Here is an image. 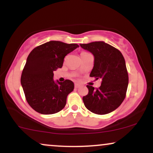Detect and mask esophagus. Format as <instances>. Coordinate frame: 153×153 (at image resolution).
I'll list each match as a JSON object with an SVG mask.
<instances>
[{
	"mask_svg": "<svg viewBox=\"0 0 153 153\" xmlns=\"http://www.w3.org/2000/svg\"><path fill=\"white\" fill-rule=\"evenodd\" d=\"M80 86V84H78V83H75V88H79Z\"/></svg>",
	"mask_w": 153,
	"mask_h": 153,
	"instance_id": "esophagus-1",
	"label": "esophagus"
}]
</instances>
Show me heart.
Returning a JSON list of instances; mask_svg holds the SVG:
<instances>
[{
  "instance_id": "1",
  "label": "heart",
  "mask_w": 153,
  "mask_h": 153,
  "mask_svg": "<svg viewBox=\"0 0 153 153\" xmlns=\"http://www.w3.org/2000/svg\"><path fill=\"white\" fill-rule=\"evenodd\" d=\"M88 54V52H82L81 53V55H83V54Z\"/></svg>"
}]
</instances>
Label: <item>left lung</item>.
<instances>
[{
	"instance_id": "8db88e82",
	"label": "left lung",
	"mask_w": 153,
	"mask_h": 153,
	"mask_svg": "<svg viewBox=\"0 0 153 153\" xmlns=\"http://www.w3.org/2000/svg\"><path fill=\"white\" fill-rule=\"evenodd\" d=\"M94 56L90 76L101 79L98 88L87 85L88 94L82 97L84 105L96 114H106L122 104L126 97L129 77L122 52L103 42L80 45Z\"/></svg>"
}]
</instances>
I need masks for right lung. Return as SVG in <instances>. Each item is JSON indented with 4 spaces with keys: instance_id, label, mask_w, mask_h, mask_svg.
Instances as JSON below:
<instances>
[{
    "instance_id": "1",
    "label": "right lung",
    "mask_w": 153,
    "mask_h": 153,
    "mask_svg": "<svg viewBox=\"0 0 153 153\" xmlns=\"http://www.w3.org/2000/svg\"><path fill=\"white\" fill-rule=\"evenodd\" d=\"M79 45L50 41L35 47L28 56L21 83L28 103L42 114H53L65 106L68 95L74 89L70 80L54 82V73L62 67L65 57Z\"/></svg>"
}]
</instances>
